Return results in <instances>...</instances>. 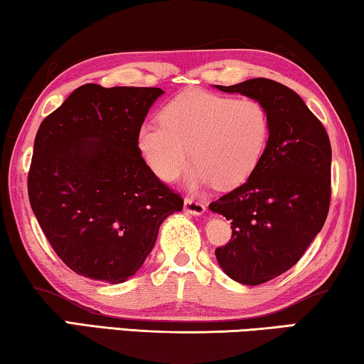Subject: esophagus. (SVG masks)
I'll list each match as a JSON object with an SVG mask.
<instances>
[{
    "label": "esophagus",
    "mask_w": 364,
    "mask_h": 364,
    "mask_svg": "<svg viewBox=\"0 0 364 364\" xmlns=\"http://www.w3.org/2000/svg\"><path fill=\"white\" fill-rule=\"evenodd\" d=\"M184 210L193 215H200L204 214L205 205L200 203V200H196L193 198H184Z\"/></svg>",
    "instance_id": "1"
}]
</instances>
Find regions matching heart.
<instances>
[{
	"label": "heart",
	"instance_id": "heart-1",
	"mask_svg": "<svg viewBox=\"0 0 364 364\" xmlns=\"http://www.w3.org/2000/svg\"><path fill=\"white\" fill-rule=\"evenodd\" d=\"M161 124H145L137 135L139 150L160 180L173 181L191 161V186L217 189L240 186L250 178L267 150L269 116L252 97H234L188 90L160 112Z\"/></svg>",
	"mask_w": 364,
	"mask_h": 364
}]
</instances>
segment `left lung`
Returning a JSON list of instances; mask_svg holds the SVG:
<instances>
[{"label": "left lung", "mask_w": 364, "mask_h": 364, "mask_svg": "<svg viewBox=\"0 0 364 364\" xmlns=\"http://www.w3.org/2000/svg\"><path fill=\"white\" fill-rule=\"evenodd\" d=\"M215 88L259 101L269 116L258 166L245 183L209 204L232 220L229 243L215 248L220 268L237 283L263 284L294 267L322 230L332 196V147L302 97L278 81L253 78Z\"/></svg>", "instance_id": "1"}]
</instances>
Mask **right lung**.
Here are the masks:
<instances>
[{
  "instance_id": "1",
  "label": "right lung",
  "mask_w": 364,
  "mask_h": 364,
  "mask_svg": "<svg viewBox=\"0 0 364 364\" xmlns=\"http://www.w3.org/2000/svg\"><path fill=\"white\" fill-rule=\"evenodd\" d=\"M164 90L88 83L43 119L27 193L58 258L117 284L137 273L183 199L145 164L137 135Z\"/></svg>"
}]
</instances>
